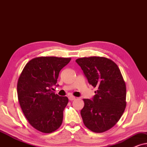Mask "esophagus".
<instances>
[{
    "instance_id": "obj_1",
    "label": "esophagus",
    "mask_w": 147,
    "mask_h": 147,
    "mask_svg": "<svg viewBox=\"0 0 147 147\" xmlns=\"http://www.w3.org/2000/svg\"><path fill=\"white\" fill-rule=\"evenodd\" d=\"M76 97L75 96H69V100H71V101H72V100H76Z\"/></svg>"
}]
</instances>
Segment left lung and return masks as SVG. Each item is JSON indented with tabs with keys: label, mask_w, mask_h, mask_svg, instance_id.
Returning a JSON list of instances; mask_svg holds the SVG:
<instances>
[{
	"label": "left lung",
	"mask_w": 147,
	"mask_h": 147,
	"mask_svg": "<svg viewBox=\"0 0 147 147\" xmlns=\"http://www.w3.org/2000/svg\"><path fill=\"white\" fill-rule=\"evenodd\" d=\"M90 84L97 88L91 100L84 99V124L94 132H103L117 123L126 108V85L118 65L103 57L76 60Z\"/></svg>",
	"instance_id": "obj_1"
}]
</instances>
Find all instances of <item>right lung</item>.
<instances>
[{
	"label": "right lung",
	"mask_w": 147,
	"mask_h": 147,
	"mask_svg": "<svg viewBox=\"0 0 147 147\" xmlns=\"http://www.w3.org/2000/svg\"><path fill=\"white\" fill-rule=\"evenodd\" d=\"M71 58L40 57L31 59L24 67L17 83L18 99L24 115L35 129L51 133L63 121L66 96L52 91L59 71Z\"/></svg>",
	"instance_id": "obj_1"
}]
</instances>
